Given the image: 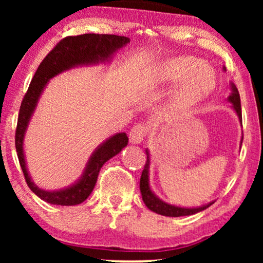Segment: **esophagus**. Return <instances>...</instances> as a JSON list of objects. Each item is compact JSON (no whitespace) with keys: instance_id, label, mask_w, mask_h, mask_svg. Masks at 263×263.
<instances>
[{"instance_id":"1","label":"esophagus","mask_w":263,"mask_h":263,"mask_svg":"<svg viewBox=\"0 0 263 263\" xmlns=\"http://www.w3.org/2000/svg\"><path fill=\"white\" fill-rule=\"evenodd\" d=\"M146 134H147L146 125L142 123H138L132 128L130 133H129V140H130V142L134 143V145H138V143L142 142V140L146 136Z\"/></svg>"}]
</instances>
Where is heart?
Listing matches in <instances>:
<instances>
[{"label":"heart","mask_w":263,"mask_h":263,"mask_svg":"<svg viewBox=\"0 0 263 263\" xmlns=\"http://www.w3.org/2000/svg\"><path fill=\"white\" fill-rule=\"evenodd\" d=\"M157 84H178L171 98V107L183 111L210 95L215 85L213 70L204 61L192 56L165 61L154 74Z\"/></svg>","instance_id":"b5f03b06"}]
</instances>
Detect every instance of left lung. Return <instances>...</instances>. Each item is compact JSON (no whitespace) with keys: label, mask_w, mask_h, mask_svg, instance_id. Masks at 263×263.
<instances>
[{"label":"left lung","mask_w":263,"mask_h":263,"mask_svg":"<svg viewBox=\"0 0 263 263\" xmlns=\"http://www.w3.org/2000/svg\"><path fill=\"white\" fill-rule=\"evenodd\" d=\"M222 70L226 71L225 67H222ZM230 88H231V93L228 97V100L232 104V109L235 110V112L238 116L239 122H242V109H240V98L238 89L235 86L233 82H230ZM243 141V136H242ZM147 154V160L145 164V167L142 170L141 178H140V192H141V196L148 210H151L154 213L165 215V217H184V215H193L195 213H199L201 211H204L208 208L213 202H210L204 204L202 207H196V208H184V207H178L174 206V204L164 202L163 200H160L154 192H152L149 185V165H151V158L148 148L146 149Z\"/></svg>","instance_id":"left-lung-1"}]
</instances>
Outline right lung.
I'll list each match as a JSON object with an SVG mask.
<instances>
[{"instance_id": "obj_1", "label": "right lung", "mask_w": 263, "mask_h": 263, "mask_svg": "<svg viewBox=\"0 0 263 263\" xmlns=\"http://www.w3.org/2000/svg\"><path fill=\"white\" fill-rule=\"evenodd\" d=\"M129 42L130 39L128 37L115 34L87 33L75 35V37H66L39 64L21 103L15 132V147L28 188L45 202L60 204V206H75L84 202L95 189L100 168L107 160L117 156L128 145V136L125 133H117L97 147L89 157L81 177L71 185L59 190H44L39 188L32 181L30 172L27 170L24 152V139L43 91L50 79L71 68L110 63L115 53Z\"/></svg>"}]
</instances>
